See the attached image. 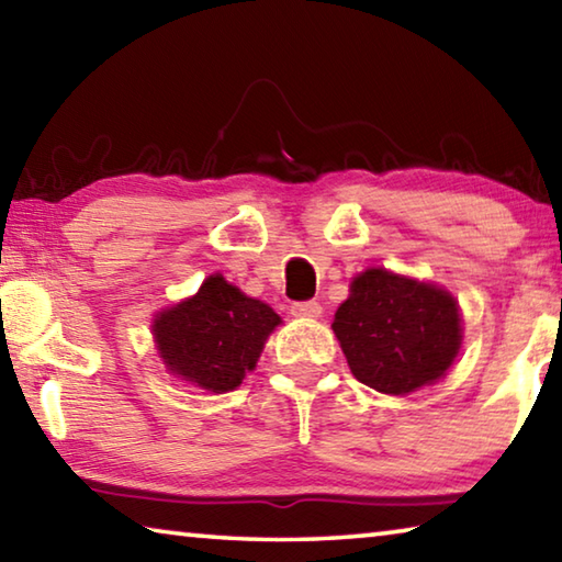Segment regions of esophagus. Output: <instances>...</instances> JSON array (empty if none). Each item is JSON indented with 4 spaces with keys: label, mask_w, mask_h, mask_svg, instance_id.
Here are the masks:
<instances>
[{
    "label": "esophagus",
    "mask_w": 562,
    "mask_h": 562,
    "mask_svg": "<svg viewBox=\"0 0 562 562\" xmlns=\"http://www.w3.org/2000/svg\"><path fill=\"white\" fill-rule=\"evenodd\" d=\"M292 315L302 317V319H315L322 315V304L317 300H307V302H292Z\"/></svg>",
    "instance_id": "esophagus-1"
}]
</instances>
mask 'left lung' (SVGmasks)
<instances>
[{"label": "left lung", "instance_id": "obj_1", "mask_svg": "<svg viewBox=\"0 0 562 562\" xmlns=\"http://www.w3.org/2000/svg\"><path fill=\"white\" fill-rule=\"evenodd\" d=\"M331 329L351 374L382 394H408L443 376L461 345L451 294L386 270L351 282Z\"/></svg>", "mask_w": 562, "mask_h": 562}]
</instances>
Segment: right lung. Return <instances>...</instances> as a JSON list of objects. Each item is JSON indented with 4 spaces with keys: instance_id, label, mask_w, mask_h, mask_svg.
Returning <instances> with one entry per match:
<instances>
[{
    "instance_id": "right-lung-1",
    "label": "right lung",
    "mask_w": 562,
    "mask_h": 562,
    "mask_svg": "<svg viewBox=\"0 0 562 562\" xmlns=\"http://www.w3.org/2000/svg\"><path fill=\"white\" fill-rule=\"evenodd\" d=\"M278 325L268 304L213 274L195 297L160 312L154 331L170 372L221 394L240 386Z\"/></svg>"
}]
</instances>
